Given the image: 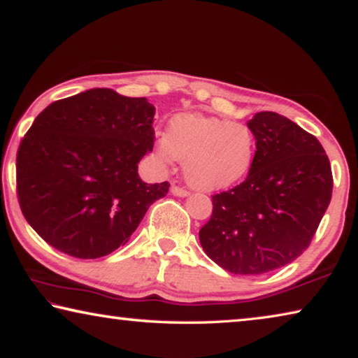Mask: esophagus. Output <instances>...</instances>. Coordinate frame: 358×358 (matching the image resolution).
Returning <instances> with one entry per match:
<instances>
[{"label": "esophagus", "mask_w": 358, "mask_h": 358, "mask_svg": "<svg viewBox=\"0 0 358 358\" xmlns=\"http://www.w3.org/2000/svg\"><path fill=\"white\" fill-rule=\"evenodd\" d=\"M171 192L173 194V196H178V197L189 196V191L185 189V187H180V186H177V185H173V186L171 187Z\"/></svg>", "instance_id": "34e87169"}]
</instances>
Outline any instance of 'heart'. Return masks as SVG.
Here are the masks:
<instances>
[{
  "instance_id": "obj_1",
  "label": "heart",
  "mask_w": 358,
  "mask_h": 358,
  "mask_svg": "<svg viewBox=\"0 0 358 358\" xmlns=\"http://www.w3.org/2000/svg\"><path fill=\"white\" fill-rule=\"evenodd\" d=\"M256 156V136L245 123L201 113L177 115L167 134L156 138L162 164L183 162L187 183L201 191L226 189L243 180Z\"/></svg>"
}]
</instances>
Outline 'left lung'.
Wrapping results in <instances>:
<instances>
[{
  "label": "left lung",
  "instance_id": "left-lung-1",
  "mask_svg": "<svg viewBox=\"0 0 358 358\" xmlns=\"http://www.w3.org/2000/svg\"><path fill=\"white\" fill-rule=\"evenodd\" d=\"M256 156L245 181L215 194L213 213L199 232L207 256L235 275L281 268L310 246L325 210L333 177L316 137L275 112L248 121Z\"/></svg>",
  "mask_w": 358,
  "mask_h": 358
}]
</instances>
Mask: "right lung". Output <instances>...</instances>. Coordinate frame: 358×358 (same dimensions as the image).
<instances>
[{
  "label": "right lung",
  "instance_id": "obj_1",
  "mask_svg": "<svg viewBox=\"0 0 358 358\" xmlns=\"http://www.w3.org/2000/svg\"><path fill=\"white\" fill-rule=\"evenodd\" d=\"M155 107L93 88L36 117L17 151V197L29 226L68 256L98 259L129 240L169 191L143 183L137 164L153 150Z\"/></svg>",
  "mask_w": 358,
  "mask_h": 358
}]
</instances>
